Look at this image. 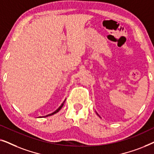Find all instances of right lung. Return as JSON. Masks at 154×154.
<instances>
[{"label": "right lung", "instance_id": "1", "mask_svg": "<svg viewBox=\"0 0 154 154\" xmlns=\"http://www.w3.org/2000/svg\"><path fill=\"white\" fill-rule=\"evenodd\" d=\"M65 101H66V100H65ZM65 101H64V102H63V103H62V105H61V106H60V107H59V108H58L57 109V110H56L55 111H54V112H53V113H50V114H49V115H47V116H52V115H53V114H54V113H57V112H58V111H60L61 109H62V107L63 106V105H64V103L65 102Z\"/></svg>", "mask_w": 154, "mask_h": 154}]
</instances>
